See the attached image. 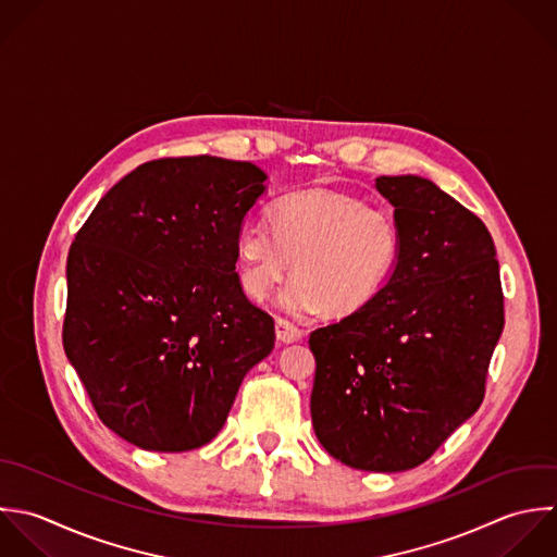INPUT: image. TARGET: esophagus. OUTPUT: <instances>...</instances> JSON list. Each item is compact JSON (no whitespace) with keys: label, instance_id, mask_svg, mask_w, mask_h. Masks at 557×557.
<instances>
[{"label":"esophagus","instance_id":"1","mask_svg":"<svg viewBox=\"0 0 557 557\" xmlns=\"http://www.w3.org/2000/svg\"><path fill=\"white\" fill-rule=\"evenodd\" d=\"M275 336L282 345H290V343H297L301 338V330L297 325H293L290 321L286 319H275Z\"/></svg>","mask_w":557,"mask_h":557}]
</instances>
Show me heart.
Returning <instances> with one entry per match:
<instances>
[{"instance_id":"b5f03b06","label":"heart","mask_w":557,"mask_h":557,"mask_svg":"<svg viewBox=\"0 0 557 557\" xmlns=\"http://www.w3.org/2000/svg\"><path fill=\"white\" fill-rule=\"evenodd\" d=\"M269 227H245L236 240L238 277L251 299H264L288 273L280 306L293 314L345 319L386 286L401 253L393 212L364 197L317 186L282 197Z\"/></svg>"}]
</instances>
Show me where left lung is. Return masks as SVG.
Wrapping results in <instances>:
<instances>
[{"label": "left lung", "mask_w": 557, "mask_h": 557, "mask_svg": "<svg viewBox=\"0 0 557 557\" xmlns=\"http://www.w3.org/2000/svg\"><path fill=\"white\" fill-rule=\"evenodd\" d=\"M375 188L395 206L399 262L369 306L310 334V412L330 456L397 473L478 412L506 317L480 216L425 177L382 175Z\"/></svg>", "instance_id": "obj_1"}]
</instances>
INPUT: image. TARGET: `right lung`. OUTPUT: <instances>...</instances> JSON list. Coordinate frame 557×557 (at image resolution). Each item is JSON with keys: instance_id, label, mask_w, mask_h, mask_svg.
Here are the masks:
<instances>
[{"instance_id": "1", "label": "right lung", "mask_w": 557, "mask_h": 557, "mask_svg": "<svg viewBox=\"0 0 557 557\" xmlns=\"http://www.w3.org/2000/svg\"><path fill=\"white\" fill-rule=\"evenodd\" d=\"M264 180L243 160L158 158L77 230L62 345L99 421L123 441L164 454L203 447L273 351V317L236 273L240 225Z\"/></svg>"}]
</instances>
